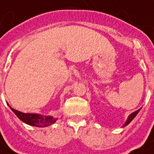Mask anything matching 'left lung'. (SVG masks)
<instances>
[{
    "mask_svg": "<svg viewBox=\"0 0 154 154\" xmlns=\"http://www.w3.org/2000/svg\"><path fill=\"white\" fill-rule=\"evenodd\" d=\"M140 109H139L138 110H137V111H135V112H133V113H131V114L129 115V117H128V120H127L126 122H125V124L124 125V126H126L127 125H129V123H130V122H132V120L134 119V117H136V115L137 114V113H138L139 111H140Z\"/></svg>",
    "mask_w": 154,
    "mask_h": 154,
    "instance_id": "8db88e82",
    "label": "left lung"
}]
</instances>
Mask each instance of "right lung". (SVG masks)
<instances>
[{
  "mask_svg": "<svg viewBox=\"0 0 154 154\" xmlns=\"http://www.w3.org/2000/svg\"><path fill=\"white\" fill-rule=\"evenodd\" d=\"M9 108L17 115V117L20 121H22L23 122H25L29 125H32V126L46 127L53 124L57 121V119H54L53 117H49V116L43 117L42 115L36 114V113H24V112H20L18 110L14 109L10 106H9Z\"/></svg>",
  "mask_w": 154,
  "mask_h": 154,
  "instance_id": "obj_1",
  "label": "right lung"
}]
</instances>
